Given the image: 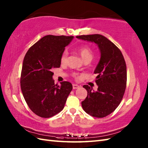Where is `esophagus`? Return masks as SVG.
<instances>
[{
	"mask_svg": "<svg viewBox=\"0 0 148 148\" xmlns=\"http://www.w3.org/2000/svg\"><path fill=\"white\" fill-rule=\"evenodd\" d=\"M72 87H73V89H77L79 88V85H77V84H72Z\"/></svg>",
	"mask_w": 148,
	"mask_h": 148,
	"instance_id": "34e87169",
	"label": "esophagus"
}]
</instances>
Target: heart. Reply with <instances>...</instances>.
Masks as SVG:
<instances>
[{
    "instance_id": "obj_1",
    "label": "heart",
    "mask_w": 148,
    "mask_h": 148,
    "mask_svg": "<svg viewBox=\"0 0 148 148\" xmlns=\"http://www.w3.org/2000/svg\"><path fill=\"white\" fill-rule=\"evenodd\" d=\"M78 51L80 53V54L82 56L83 59H91L92 60L93 56V50L91 49L89 46H81L78 49ZM68 56V52L65 50V51L62 53L60 57V62L62 64H65L67 61ZM73 76H75V74H73Z\"/></svg>"
}]
</instances>
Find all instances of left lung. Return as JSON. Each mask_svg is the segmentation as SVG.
Wrapping results in <instances>:
<instances>
[{
  "mask_svg": "<svg viewBox=\"0 0 148 148\" xmlns=\"http://www.w3.org/2000/svg\"><path fill=\"white\" fill-rule=\"evenodd\" d=\"M77 38L93 42L98 45L101 56L94 73L97 74V91L84 85L88 95L81 102L87 114L103 118L118 108L123 97L127 86V67L123 56L117 46L100 34L83 35Z\"/></svg>",
  "mask_w": 148,
  "mask_h": 148,
  "instance_id": "obj_1",
  "label": "left lung"
}]
</instances>
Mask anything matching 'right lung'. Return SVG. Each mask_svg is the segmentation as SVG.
<instances>
[{
  "label": "right lung",
  "instance_id": "1",
  "mask_svg": "<svg viewBox=\"0 0 148 148\" xmlns=\"http://www.w3.org/2000/svg\"><path fill=\"white\" fill-rule=\"evenodd\" d=\"M73 36L48 35L28 50L22 65L20 86L31 111L42 118H50L64 109L72 90L68 81L60 85L53 79L54 68L60 67V57Z\"/></svg>",
  "mask_w": 148,
  "mask_h": 148
}]
</instances>
